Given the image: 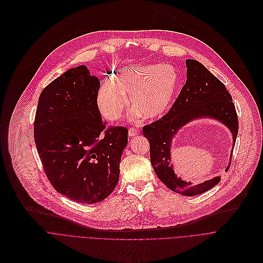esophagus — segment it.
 I'll return each mask as SVG.
<instances>
[{"label": "esophagus", "instance_id": "34e87169", "mask_svg": "<svg viewBox=\"0 0 263 263\" xmlns=\"http://www.w3.org/2000/svg\"><path fill=\"white\" fill-rule=\"evenodd\" d=\"M128 135H129V137H135L136 135H138V130H137L136 128L130 127V128L128 129Z\"/></svg>", "mask_w": 263, "mask_h": 263}]
</instances>
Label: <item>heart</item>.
<instances>
[{
	"label": "heart",
	"instance_id": "1",
	"mask_svg": "<svg viewBox=\"0 0 263 263\" xmlns=\"http://www.w3.org/2000/svg\"><path fill=\"white\" fill-rule=\"evenodd\" d=\"M180 85L177 70L169 65H149L125 69L114 81L104 82L97 95V106L103 117L114 121L120 118L128 99L134 107L132 117L141 114L153 119L167 113Z\"/></svg>",
	"mask_w": 263,
	"mask_h": 263
}]
</instances>
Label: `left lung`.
Masks as SVG:
<instances>
[{
  "label": "left lung",
  "mask_w": 263,
  "mask_h": 263,
  "mask_svg": "<svg viewBox=\"0 0 263 263\" xmlns=\"http://www.w3.org/2000/svg\"><path fill=\"white\" fill-rule=\"evenodd\" d=\"M185 64L187 78L177 99L165 116L143 127V135L149 141L150 162L157 177L173 192L183 196H195L217 185L221 177L217 176L197 185L177 177L171 163L173 138L190 121L212 118L230 129L235 145L238 118L232 96L225 85L197 60L187 59ZM229 167L230 164L226 171Z\"/></svg>",
  "instance_id": "obj_1"
}]
</instances>
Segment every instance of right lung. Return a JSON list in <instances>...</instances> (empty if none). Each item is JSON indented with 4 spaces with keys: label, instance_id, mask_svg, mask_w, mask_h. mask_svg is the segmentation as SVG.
I'll return each instance as SVG.
<instances>
[{
    "label": "right lung",
    "instance_id": "1",
    "mask_svg": "<svg viewBox=\"0 0 263 263\" xmlns=\"http://www.w3.org/2000/svg\"><path fill=\"white\" fill-rule=\"evenodd\" d=\"M99 87L85 65L70 68L42 90L35 115L34 139L45 175L58 193L79 203L111 195L127 145L126 127L106 128L101 120Z\"/></svg>",
    "mask_w": 263,
    "mask_h": 263
}]
</instances>
